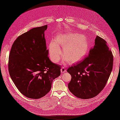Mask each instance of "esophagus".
I'll use <instances>...</instances> for the list:
<instances>
[{
    "label": "esophagus",
    "instance_id": "34e87169",
    "mask_svg": "<svg viewBox=\"0 0 120 120\" xmlns=\"http://www.w3.org/2000/svg\"><path fill=\"white\" fill-rule=\"evenodd\" d=\"M60 71H61V73H62V74L66 72V69H65L64 67H62L60 69Z\"/></svg>",
    "mask_w": 120,
    "mask_h": 120
}]
</instances>
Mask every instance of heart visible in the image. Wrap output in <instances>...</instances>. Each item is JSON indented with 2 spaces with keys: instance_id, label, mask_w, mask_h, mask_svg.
<instances>
[{
  "instance_id": "heart-1",
  "label": "heart",
  "mask_w": 120,
  "mask_h": 120,
  "mask_svg": "<svg viewBox=\"0 0 120 120\" xmlns=\"http://www.w3.org/2000/svg\"><path fill=\"white\" fill-rule=\"evenodd\" d=\"M55 40L56 41H51L49 46V56L55 63L58 62L62 56V51L59 44L64 47L65 61L70 64L80 61L88 53L87 39L79 34H59L56 36Z\"/></svg>"
}]
</instances>
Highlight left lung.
Wrapping results in <instances>:
<instances>
[{
  "mask_svg": "<svg viewBox=\"0 0 120 120\" xmlns=\"http://www.w3.org/2000/svg\"><path fill=\"white\" fill-rule=\"evenodd\" d=\"M113 56L105 39L97 36L95 45L80 63L67 71L71 75L68 89L77 97L88 99L104 89L112 70Z\"/></svg>",
  "mask_w": 120,
  "mask_h": 120,
  "instance_id": "1",
  "label": "left lung"
}]
</instances>
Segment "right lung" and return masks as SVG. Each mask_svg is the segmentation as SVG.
<instances>
[{"mask_svg":"<svg viewBox=\"0 0 120 120\" xmlns=\"http://www.w3.org/2000/svg\"><path fill=\"white\" fill-rule=\"evenodd\" d=\"M47 25L34 28L18 37L9 56L10 77L20 93L38 99L50 91L53 81L60 75L61 67L51 61L44 32Z\"/></svg>","mask_w":120,"mask_h":120,"instance_id":"1","label":"right lung"}]
</instances>
